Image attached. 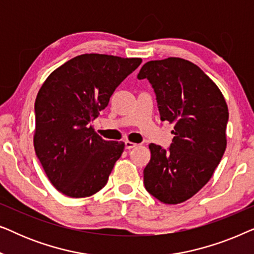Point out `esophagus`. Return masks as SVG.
Listing matches in <instances>:
<instances>
[{
    "instance_id": "1",
    "label": "esophagus",
    "mask_w": 254,
    "mask_h": 254,
    "mask_svg": "<svg viewBox=\"0 0 254 254\" xmlns=\"http://www.w3.org/2000/svg\"><path fill=\"white\" fill-rule=\"evenodd\" d=\"M136 143H134V142H130V141H126L125 142V148L127 149V150H130V149H133L136 147Z\"/></svg>"
}]
</instances>
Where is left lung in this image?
I'll return each instance as SVG.
<instances>
[{
	"label": "left lung",
	"instance_id": "left-lung-1",
	"mask_svg": "<svg viewBox=\"0 0 254 254\" xmlns=\"http://www.w3.org/2000/svg\"><path fill=\"white\" fill-rule=\"evenodd\" d=\"M156 93L162 121L175 125L170 148L149 144L144 187L163 203L196 194L213 176L227 148L228 106L217 85L192 62L180 58L149 61L137 75Z\"/></svg>",
	"mask_w": 254,
	"mask_h": 254
}]
</instances>
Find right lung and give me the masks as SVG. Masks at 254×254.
Wrapping results in <instances>:
<instances>
[{
    "label": "right lung",
    "instance_id": "obj_1",
    "mask_svg": "<svg viewBox=\"0 0 254 254\" xmlns=\"http://www.w3.org/2000/svg\"><path fill=\"white\" fill-rule=\"evenodd\" d=\"M141 62L82 54L55 69L41 85L34 103V150L59 192L85 197L106 185L125 143L105 141L90 124Z\"/></svg>",
    "mask_w": 254,
    "mask_h": 254
}]
</instances>
